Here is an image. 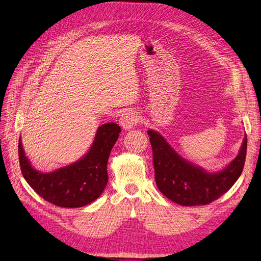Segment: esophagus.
Wrapping results in <instances>:
<instances>
[{
	"instance_id": "1",
	"label": "esophagus",
	"mask_w": 261,
	"mask_h": 261,
	"mask_svg": "<svg viewBox=\"0 0 261 261\" xmlns=\"http://www.w3.org/2000/svg\"><path fill=\"white\" fill-rule=\"evenodd\" d=\"M139 122V118L135 112H127L121 118V124L124 129H132L134 126H136Z\"/></svg>"
}]
</instances>
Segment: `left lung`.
<instances>
[{
  "mask_svg": "<svg viewBox=\"0 0 261 261\" xmlns=\"http://www.w3.org/2000/svg\"><path fill=\"white\" fill-rule=\"evenodd\" d=\"M152 148L154 179L160 192L183 206L206 205L226 193L242 174L247 136L236 158L223 170L210 173L185 160L167 140L154 130H148Z\"/></svg>",
  "mask_w": 261,
  "mask_h": 261,
  "instance_id": "left-lung-1",
  "label": "left lung"
}]
</instances>
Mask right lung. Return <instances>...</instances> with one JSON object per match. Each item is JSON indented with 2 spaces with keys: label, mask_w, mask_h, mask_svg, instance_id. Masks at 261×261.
Here are the masks:
<instances>
[{
  "label": "right lung",
  "mask_w": 261,
  "mask_h": 261,
  "mask_svg": "<svg viewBox=\"0 0 261 261\" xmlns=\"http://www.w3.org/2000/svg\"><path fill=\"white\" fill-rule=\"evenodd\" d=\"M121 133L115 123L97 128L93 144L86 156L74 164L44 173L35 169L18 142L20 170L28 185L39 196L60 207H81L95 201L108 185V161Z\"/></svg>",
  "instance_id": "1"
}]
</instances>
